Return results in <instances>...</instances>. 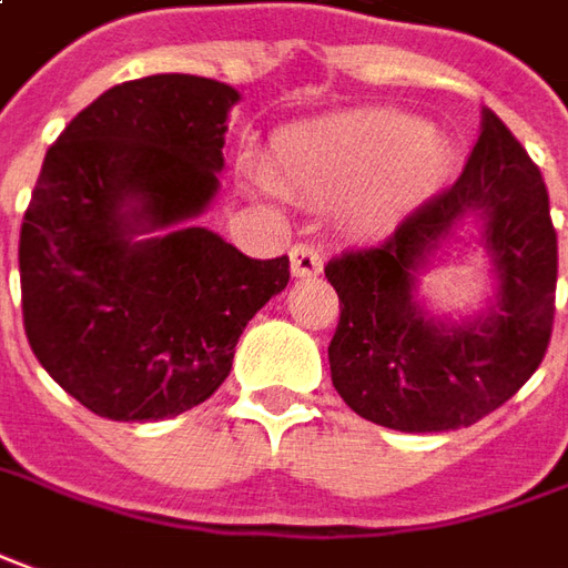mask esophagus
<instances>
[{
  "instance_id": "esophagus-1",
  "label": "esophagus",
  "mask_w": 568,
  "mask_h": 568,
  "mask_svg": "<svg viewBox=\"0 0 568 568\" xmlns=\"http://www.w3.org/2000/svg\"><path fill=\"white\" fill-rule=\"evenodd\" d=\"M324 268V256L318 246L296 244L291 250V272L296 277H312Z\"/></svg>"
}]
</instances>
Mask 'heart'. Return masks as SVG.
Segmentation results:
<instances>
[{
    "mask_svg": "<svg viewBox=\"0 0 568 568\" xmlns=\"http://www.w3.org/2000/svg\"><path fill=\"white\" fill-rule=\"evenodd\" d=\"M452 166V144L417 120L367 111L300 129L277 144V179L312 201L334 203L355 194V219L383 229L426 197Z\"/></svg>",
    "mask_w": 568,
    "mask_h": 568,
    "instance_id": "heart-1",
    "label": "heart"
}]
</instances>
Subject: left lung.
<instances>
[{"instance_id":"1","label":"left lung","mask_w":568,"mask_h":568,"mask_svg":"<svg viewBox=\"0 0 568 568\" xmlns=\"http://www.w3.org/2000/svg\"><path fill=\"white\" fill-rule=\"evenodd\" d=\"M484 222L499 275L486 316L452 325L413 300L425 260L464 217ZM339 296L331 381L358 417L402 433H448L500 408L545 358L557 300V229L541 170L483 108L455 185L420 203L383 244L324 265Z\"/></svg>"}]
</instances>
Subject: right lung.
<instances>
[{"label":"right lung","mask_w":568,"mask_h":568,"mask_svg":"<svg viewBox=\"0 0 568 568\" xmlns=\"http://www.w3.org/2000/svg\"><path fill=\"white\" fill-rule=\"evenodd\" d=\"M237 98L191 73L123 82L45 154L18 246L23 331L98 417L142 424L206 402L246 322L291 281L287 256L250 260L185 229L216 197ZM158 227L163 239L134 241Z\"/></svg>","instance_id":"1"}]
</instances>
